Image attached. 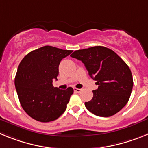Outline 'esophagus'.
Wrapping results in <instances>:
<instances>
[{
	"instance_id": "obj_1",
	"label": "esophagus",
	"mask_w": 148,
	"mask_h": 148,
	"mask_svg": "<svg viewBox=\"0 0 148 148\" xmlns=\"http://www.w3.org/2000/svg\"><path fill=\"white\" fill-rule=\"evenodd\" d=\"M73 90H74V92H78V93H79V92H81V91H82V89L75 88V87H74V88H73Z\"/></svg>"
}]
</instances>
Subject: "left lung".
<instances>
[{"instance_id": "8db88e82", "label": "left lung", "mask_w": 148, "mask_h": 148, "mask_svg": "<svg viewBox=\"0 0 148 148\" xmlns=\"http://www.w3.org/2000/svg\"><path fill=\"white\" fill-rule=\"evenodd\" d=\"M71 57L82 61L89 75L99 85L85 107L94 115L113 116L127 104L133 81L129 66L112 49L102 46L75 51Z\"/></svg>"}]
</instances>
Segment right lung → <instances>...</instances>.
Here are the masks:
<instances>
[{
  "instance_id": "1",
  "label": "right lung",
  "mask_w": 148,
  "mask_h": 148,
  "mask_svg": "<svg viewBox=\"0 0 148 148\" xmlns=\"http://www.w3.org/2000/svg\"><path fill=\"white\" fill-rule=\"evenodd\" d=\"M73 51L44 46L30 52L21 61L15 78L18 99L23 110L34 119L49 122L64 113L73 89L60 90L57 80L61 60Z\"/></svg>"
}]
</instances>
